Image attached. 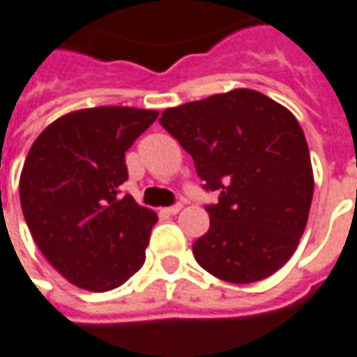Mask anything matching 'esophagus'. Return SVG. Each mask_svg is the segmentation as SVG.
Here are the masks:
<instances>
[{
    "label": "esophagus",
    "instance_id": "esophagus-1",
    "mask_svg": "<svg viewBox=\"0 0 357 357\" xmlns=\"http://www.w3.org/2000/svg\"><path fill=\"white\" fill-rule=\"evenodd\" d=\"M181 208H183V204L176 203V204H172V206H168V208H166V213H168V214H178Z\"/></svg>",
    "mask_w": 357,
    "mask_h": 357
}]
</instances>
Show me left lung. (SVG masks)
I'll return each mask as SVG.
<instances>
[{
	"mask_svg": "<svg viewBox=\"0 0 357 357\" xmlns=\"http://www.w3.org/2000/svg\"><path fill=\"white\" fill-rule=\"evenodd\" d=\"M160 126L191 154L218 201L211 228L193 243L197 263L220 280L249 284L294 255L307 224L313 170L290 109L251 89L162 112Z\"/></svg>",
	"mask_w": 357,
	"mask_h": 357,
	"instance_id": "8db88e82",
	"label": "left lung"
}]
</instances>
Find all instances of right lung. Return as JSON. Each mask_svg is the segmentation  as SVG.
Returning a JSON list of instances; mask_svg holds the SVG:
<instances>
[{
  "label": "right lung",
  "mask_w": 357,
  "mask_h": 357,
  "mask_svg": "<svg viewBox=\"0 0 357 357\" xmlns=\"http://www.w3.org/2000/svg\"><path fill=\"white\" fill-rule=\"evenodd\" d=\"M156 109L100 106L71 112L32 143L19 181L32 238L69 282L108 291L143 266L158 216L121 195L126 153Z\"/></svg>",
  "instance_id": "add662e5"
}]
</instances>
